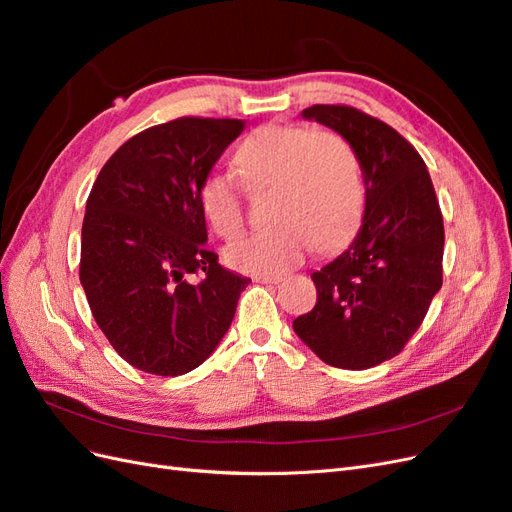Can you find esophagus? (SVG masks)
Returning a JSON list of instances; mask_svg holds the SVG:
<instances>
[{
	"instance_id": "34e87169",
	"label": "esophagus",
	"mask_w": 512,
	"mask_h": 512,
	"mask_svg": "<svg viewBox=\"0 0 512 512\" xmlns=\"http://www.w3.org/2000/svg\"><path fill=\"white\" fill-rule=\"evenodd\" d=\"M254 282H260V284H280L282 277L280 275H254Z\"/></svg>"
}]
</instances>
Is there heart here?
<instances>
[{
    "instance_id": "b5f03b06",
    "label": "heart",
    "mask_w": 512,
    "mask_h": 512,
    "mask_svg": "<svg viewBox=\"0 0 512 512\" xmlns=\"http://www.w3.org/2000/svg\"><path fill=\"white\" fill-rule=\"evenodd\" d=\"M232 170L247 190H273L271 218L277 222L226 247L224 260L235 271L284 273L305 256L309 243L318 252H333L361 226L365 185L359 158L333 132L265 126L237 145ZM196 203L215 235H239L245 213L230 175H207L198 183Z\"/></svg>"
}]
</instances>
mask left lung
I'll return each mask as SVG.
<instances>
[{
  "mask_svg": "<svg viewBox=\"0 0 512 512\" xmlns=\"http://www.w3.org/2000/svg\"><path fill=\"white\" fill-rule=\"evenodd\" d=\"M301 115L350 143L365 215L346 250L312 273L316 305L292 329L327 365L369 369L404 350L442 288V211L423 158L384 121L344 104Z\"/></svg>",
  "mask_w": 512,
  "mask_h": 512,
  "instance_id": "left-lung-1",
  "label": "left lung"
}]
</instances>
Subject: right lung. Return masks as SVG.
I'll use <instances>...</instances> for the list:
<instances>
[{"label":"right lung","mask_w":512,"mask_h":512,"mask_svg":"<svg viewBox=\"0 0 512 512\" xmlns=\"http://www.w3.org/2000/svg\"><path fill=\"white\" fill-rule=\"evenodd\" d=\"M241 119L181 117L123 143L91 188L79 277L100 331L132 367L181 376L218 348L250 277L207 247L196 203ZM200 274V283H190Z\"/></svg>","instance_id":"obj_1"}]
</instances>
